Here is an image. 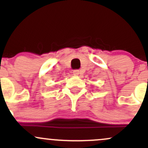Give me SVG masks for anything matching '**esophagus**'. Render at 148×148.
<instances>
[{"label":"esophagus","instance_id":"34e87169","mask_svg":"<svg viewBox=\"0 0 148 148\" xmlns=\"http://www.w3.org/2000/svg\"><path fill=\"white\" fill-rule=\"evenodd\" d=\"M73 74H74V76H78L79 74V70H78V69H75V70L73 71Z\"/></svg>","mask_w":148,"mask_h":148}]
</instances>
